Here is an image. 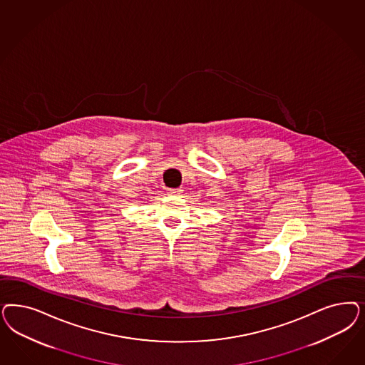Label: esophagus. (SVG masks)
I'll use <instances>...</instances> for the list:
<instances>
[{
  "mask_svg": "<svg viewBox=\"0 0 365 365\" xmlns=\"http://www.w3.org/2000/svg\"><path fill=\"white\" fill-rule=\"evenodd\" d=\"M181 192H182V189L180 188L169 189V190H168L169 195H181Z\"/></svg>",
  "mask_w": 365,
  "mask_h": 365,
  "instance_id": "obj_1",
  "label": "esophagus"
}]
</instances>
